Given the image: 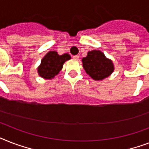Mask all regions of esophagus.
Wrapping results in <instances>:
<instances>
[{
  "label": "esophagus",
  "mask_w": 149,
  "mask_h": 149,
  "mask_svg": "<svg viewBox=\"0 0 149 149\" xmlns=\"http://www.w3.org/2000/svg\"><path fill=\"white\" fill-rule=\"evenodd\" d=\"M72 58H74V59H76V60H78V59H79V56H78V55H77V56H72Z\"/></svg>",
  "instance_id": "34e87169"
}]
</instances>
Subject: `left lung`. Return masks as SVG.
Here are the masks:
<instances>
[{
    "mask_svg": "<svg viewBox=\"0 0 149 149\" xmlns=\"http://www.w3.org/2000/svg\"><path fill=\"white\" fill-rule=\"evenodd\" d=\"M82 62L86 73L95 80H103L114 70L112 61L100 50L88 52L87 56L82 58Z\"/></svg>",
    "mask_w": 149,
    "mask_h": 149,
    "instance_id": "1",
    "label": "left lung"
}]
</instances>
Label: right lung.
I'll return each instance as SVG.
<instances>
[{
  "instance_id": "right-lung-1",
  "label": "right lung",
  "mask_w": 149,
  "mask_h": 149,
  "mask_svg": "<svg viewBox=\"0 0 149 149\" xmlns=\"http://www.w3.org/2000/svg\"><path fill=\"white\" fill-rule=\"evenodd\" d=\"M69 54L58 55L57 52L50 51L45 55L41 61L38 67V73L41 77L45 79H51L60 72L65 61L70 59Z\"/></svg>"
}]
</instances>
